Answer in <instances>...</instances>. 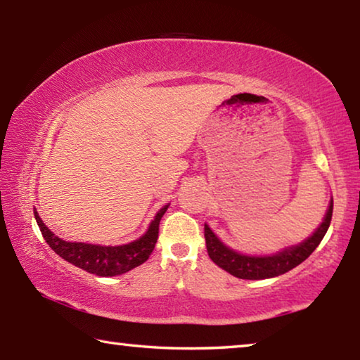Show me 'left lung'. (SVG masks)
Here are the masks:
<instances>
[{
	"label": "left lung",
	"mask_w": 360,
	"mask_h": 360,
	"mask_svg": "<svg viewBox=\"0 0 360 360\" xmlns=\"http://www.w3.org/2000/svg\"><path fill=\"white\" fill-rule=\"evenodd\" d=\"M332 211H333V200L328 205L327 214L324 221L319 225V229L304 240L298 246H292L285 251L275 254V255H265V257H252V255H243L230 248L222 245L217 236L212 233V230L205 225V240H206V249H208L210 259L214 262L217 266H221L230 275H233L240 279H266L275 278L279 275H284L292 268L300 265L303 260H307L309 255L313 254L319 243L327 233L328 225L332 221Z\"/></svg>",
	"instance_id": "1"
}]
</instances>
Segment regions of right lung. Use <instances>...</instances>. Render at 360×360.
I'll return each instance as SVG.
<instances>
[{
  "label": "right lung",
  "instance_id": "right-lung-1",
  "mask_svg": "<svg viewBox=\"0 0 360 360\" xmlns=\"http://www.w3.org/2000/svg\"><path fill=\"white\" fill-rule=\"evenodd\" d=\"M167 210L168 205L157 212L154 221L149 225V230L141 238L124 246H98L60 240L41 221L38 211H34V217L46 243L60 257L96 276H117L144 264L149 259L158 238V225H160L162 216L165 214Z\"/></svg>",
  "mask_w": 360,
  "mask_h": 360
}]
</instances>
